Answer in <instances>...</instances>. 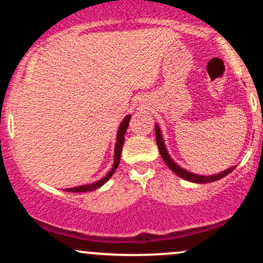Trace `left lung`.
I'll list each match as a JSON object with an SVG mask.
<instances>
[{"label": "left lung", "mask_w": 263, "mask_h": 263, "mask_svg": "<svg viewBox=\"0 0 263 263\" xmlns=\"http://www.w3.org/2000/svg\"><path fill=\"white\" fill-rule=\"evenodd\" d=\"M156 141H157V146H158L159 153H161L163 161H164L165 164H167L168 167H170V170L173 171L178 177H180V178H182V179L188 180V182L200 183V184L215 182V180H219V179H221L222 177L228 176L229 173H231V172L234 171L235 168H236V165H232L231 168H228V170L220 172V173L213 174V176H200V174L192 173V172L184 170V168L180 167V165L178 164V163H176V162L173 161V159H172V157L170 156V153H168L167 147H165L164 140H163L162 131H161V128H159L158 123H156Z\"/></svg>", "instance_id": "8db88e82"}]
</instances>
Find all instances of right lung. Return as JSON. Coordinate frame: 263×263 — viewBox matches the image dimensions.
<instances>
[{"instance_id":"add662e5","label":"right lung","mask_w":263,"mask_h":263,"mask_svg":"<svg viewBox=\"0 0 263 263\" xmlns=\"http://www.w3.org/2000/svg\"><path fill=\"white\" fill-rule=\"evenodd\" d=\"M129 120H131V115H127L125 119L122 120L121 123H120L119 129H117V135H116V143H115V151H114V164L112 168L108 171V173L105 177H102L101 179L96 180L91 184H84V185H79V186H74V188H68L65 189V192L69 193H86V192H92V190L99 189L100 186L104 185L105 183L112 177V174L116 172L117 167H119L120 163V158H121V152H122V147H123V141H125V134L127 131Z\"/></svg>"}]
</instances>
